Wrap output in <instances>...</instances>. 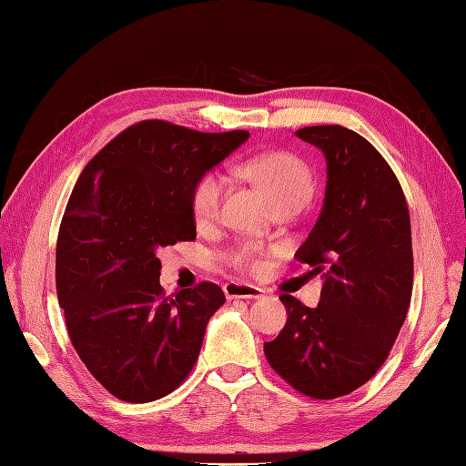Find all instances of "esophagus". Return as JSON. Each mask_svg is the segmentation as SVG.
I'll use <instances>...</instances> for the list:
<instances>
[{"label": "esophagus", "instance_id": "obj_1", "mask_svg": "<svg viewBox=\"0 0 466 466\" xmlns=\"http://www.w3.org/2000/svg\"><path fill=\"white\" fill-rule=\"evenodd\" d=\"M225 297L227 299H260L263 297V289L253 287V285H245V282H225L223 285Z\"/></svg>", "mask_w": 466, "mask_h": 466}]
</instances>
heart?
<instances>
[{"instance_id": "heart-1", "label": "heart", "mask_w": 466, "mask_h": 466, "mask_svg": "<svg viewBox=\"0 0 466 466\" xmlns=\"http://www.w3.org/2000/svg\"><path fill=\"white\" fill-rule=\"evenodd\" d=\"M243 177L263 191L275 208L297 206L312 194V172L299 156L282 150L263 152L247 157L239 166ZM223 199V179L218 174L201 176L191 189V213L199 227H208L218 221ZM225 263L237 270L257 272L263 268L260 248L255 245H237L223 255Z\"/></svg>"}]
</instances>
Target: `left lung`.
I'll list each match as a JSON object with an SVG mask.
<instances>
[{"mask_svg": "<svg viewBox=\"0 0 466 466\" xmlns=\"http://www.w3.org/2000/svg\"><path fill=\"white\" fill-rule=\"evenodd\" d=\"M299 138L320 147L324 206L299 263L322 272L320 302L309 309L280 294L287 324L265 342L268 366L312 400H336L376 376L405 322L413 289L410 209L385 157L339 124L306 127Z\"/></svg>", "mask_w": 466, "mask_h": 466, "instance_id": "left-lung-1", "label": "left lung"}]
</instances>
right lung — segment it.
<instances>
[{
	"mask_svg": "<svg viewBox=\"0 0 466 466\" xmlns=\"http://www.w3.org/2000/svg\"><path fill=\"white\" fill-rule=\"evenodd\" d=\"M247 138L142 120L76 179L56 237V297L78 358L122 401L160 400L196 366L225 294L203 280L166 297L157 255L196 239L191 189Z\"/></svg>",
	"mask_w": 466,
	"mask_h": 466,
	"instance_id": "right-lung-1",
	"label": "right lung"
}]
</instances>
